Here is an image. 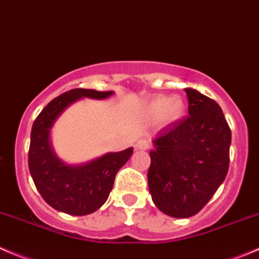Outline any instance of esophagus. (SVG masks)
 Wrapping results in <instances>:
<instances>
[{
    "mask_svg": "<svg viewBox=\"0 0 259 259\" xmlns=\"http://www.w3.org/2000/svg\"><path fill=\"white\" fill-rule=\"evenodd\" d=\"M135 147H137V149L139 150H147L148 148L150 147V143L148 142L147 139H139L137 142V144H135Z\"/></svg>",
    "mask_w": 259,
    "mask_h": 259,
    "instance_id": "esophagus-1",
    "label": "esophagus"
}]
</instances>
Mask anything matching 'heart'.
I'll return each instance as SVG.
<instances>
[{
    "label": "heart",
    "instance_id": "1",
    "mask_svg": "<svg viewBox=\"0 0 259 259\" xmlns=\"http://www.w3.org/2000/svg\"><path fill=\"white\" fill-rule=\"evenodd\" d=\"M147 114L153 120H162L165 117L169 121H175L185 114V104L180 99L160 96L148 104Z\"/></svg>",
    "mask_w": 259,
    "mask_h": 259
}]
</instances>
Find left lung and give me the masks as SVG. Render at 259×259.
<instances>
[{"instance_id":"8db88e82","label":"left lung","mask_w":259,"mask_h":259,"mask_svg":"<svg viewBox=\"0 0 259 259\" xmlns=\"http://www.w3.org/2000/svg\"><path fill=\"white\" fill-rule=\"evenodd\" d=\"M188 116L164 127L153 140L148 186L155 206L173 218L196 215L229 169L232 132L210 97L186 89Z\"/></svg>"}]
</instances>
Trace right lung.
<instances>
[{
	"label": "right lung",
	"instance_id": "obj_1",
	"mask_svg": "<svg viewBox=\"0 0 259 259\" xmlns=\"http://www.w3.org/2000/svg\"><path fill=\"white\" fill-rule=\"evenodd\" d=\"M112 91L74 89L55 97L35 119L30 135L27 162L32 181L44 201L69 215H89L106 202L117 170L133 154V148L107 153L82 165L64 164L50 148L49 132L63 110L81 97L106 99Z\"/></svg>",
	"mask_w": 259,
	"mask_h": 259
}]
</instances>
